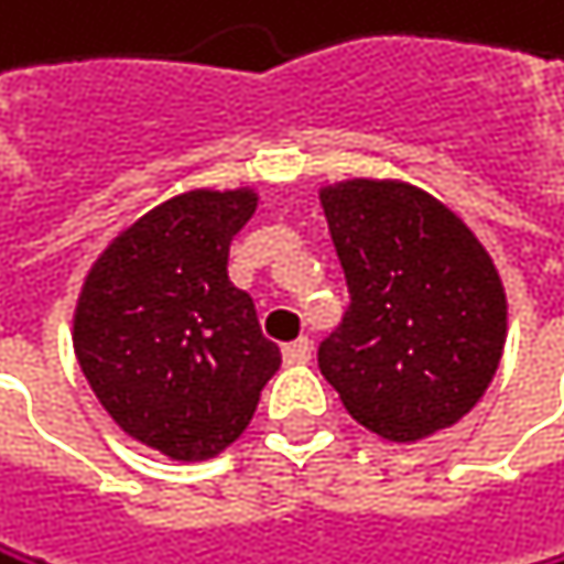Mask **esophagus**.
Listing matches in <instances>:
<instances>
[{
	"label": "esophagus",
	"mask_w": 564,
	"mask_h": 564,
	"mask_svg": "<svg viewBox=\"0 0 564 564\" xmlns=\"http://www.w3.org/2000/svg\"><path fill=\"white\" fill-rule=\"evenodd\" d=\"M282 356H285V362H289V366H302V362L313 359V343H308V339L302 336V339L289 343V346L282 349Z\"/></svg>",
	"instance_id": "34e87169"
}]
</instances>
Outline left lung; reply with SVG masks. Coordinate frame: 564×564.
<instances>
[{"instance_id":"8db88e82","label":"left lung","mask_w":564,"mask_h":564,"mask_svg":"<svg viewBox=\"0 0 564 564\" xmlns=\"http://www.w3.org/2000/svg\"><path fill=\"white\" fill-rule=\"evenodd\" d=\"M349 313L319 370L356 424L393 444L454 427L485 397L508 339V295L457 212L393 177L319 187Z\"/></svg>"}]
</instances>
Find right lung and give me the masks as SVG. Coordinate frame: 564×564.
<instances>
[{
	"mask_svg": "<svg viewBox=\"0 0 564 564\" xmlns=\"http://www.w3.org/2000/svg\"><path fill=\"white\" fill-rule=\"evenodd\" d=\"M256 205V187L174 194L100 251L73 308V352L100 406L171 460L235 444L282 362L228 279V245Z\"/></svg>",
	"mask_w": 564,
	"mask_h": 564,
	"instance_id": "1",
	"label": "right lung"
}]
</instances>
